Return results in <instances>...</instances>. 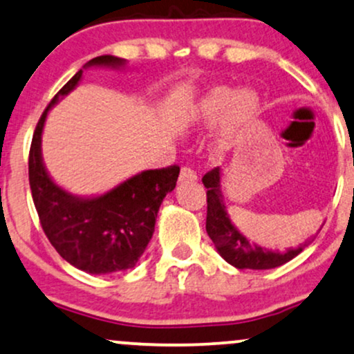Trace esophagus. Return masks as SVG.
<instances>
[{
	"mask_svg": "<svg viewBox=\"0 0 354 354\" xmlns=\"http://www.w3.org/2000/svg\"><path fill=\"white\" fill-rule=\"evenodd\" d=\"M198 180V174H196L194 169H191L189 166H185V168H181V173H180V181L181 183H194Z\"/></svg>",
	"mask_w": 354,
	"mask_h": 354,
	"instance_id": "esophagus-1",
	"label": "esophagus"
}]
</instances>
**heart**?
<instances>
[{
	"mask_svg": "<svg viewBox=\"0 0 354 354\" xmlns=\"http://www.w3.org/2000/svg\"><path fill=\"white\" fill-rule=\"evenodd\" d=\"M261 109V97L252 88L236 91L232 87L211 88L204 93L191 112V123L198 129H211L221 123L219 143L227 145L241 135Z\"/></svg>",
	"mask_w": 354,
	"mask_h": 354,
	"instance_id": "1",
	"label": "heart"
}]
</instances>
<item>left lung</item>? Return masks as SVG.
I'll list each match as a JSON object with an SVG mask.
<instances>
[{"mask_svg":"<svg viewBox=\"0 0 354 354\" xmlns=\"http://www.w3.org/2000/svg\"><path fill=\"white\" fill-rule=\"evenodd\" d=\"M203 185L207 189V216H206V231L211 241L214 242L216 249L225 262H229L236 269H252L267 270L283 266L293 257H297L308 242H304L297 249H288L285 252L266 249V247L255 245L244 234L236 229V225L229 219L225 211L224 194L221 189V169L214 168L203 176Z\"/></svg>","mask_w":354,"mask_h":354,"instance_id":"left-lung-1","label":"left lung"}]
</instances>
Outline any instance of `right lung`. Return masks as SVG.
I'll return each mask as SVG.
<instances>
[{
  "mask_svg": "<svg viewBox=\"0 0 354 354\" xmlns=\"http://www.w3.org/2000/svg\"><path fill=\"white\" fill-rule=\"evenodd\" d=\"M120 69L125 59L99 55L85 67ZM82 69L54 95L41 115L29 150V186L42 231L59 255L87 274L104 275L131 269L142 257L165 196L176 186L180 166L147 169L109 193L80 198L53 181L42 161L41 140L49 110L74 91Z\"/></svg>",
  "mask_w": 354,
  "mask_h": 354,
  "instance_id": "obj_1",
  "label": "right lung"
}]
</instances>
